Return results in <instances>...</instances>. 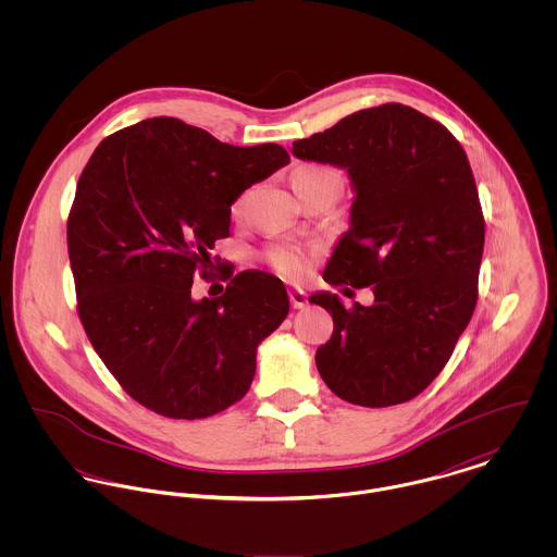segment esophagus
<instances>
[{"label":"esophagus","instance_id":"obj_1","mask_svg":"<svg viewBox=\"0 0 557 557\" xmlns=\"http://www.w3.org/2000/svg\"><path fill=\"white\" fill-rule=\"evenodd\" d=\"M289 300H292V307L294 309H305L307 307V294L302 289H292L289 292Z\"/></svg>","mask_w":557,"mask_h":557}]
</instances>
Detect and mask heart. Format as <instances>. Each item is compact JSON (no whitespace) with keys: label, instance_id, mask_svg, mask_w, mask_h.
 Listing matches in <instances>:
<instances>
[{"label":"heart","instance_id":"obj_1","mask_svg":"<svg viewBox=\"0 0 557 557\" xmlns=\"http://www.w3.org/2000/svg\"><path fill=\"white\" fill-rule=\"evenodd\" d=\"M336 173L325 169V166H300L294 171L292 175V184H298V182H311V180H321V177H334ZM242 210V201H236L234 206V214H238ZM270 261L272 265L285 274V276H292V278H298L302 276L307 270H309V259L302 250L298 248H292V246H274L270 250Z\"/></svg>","mask_w":557,"mask_h":557}]
</instances>
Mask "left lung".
<instances>
[{
  "mask_svg": "<svg viewBox=\"0 0 557 557\" xmlns=\"http://www.w3.org/2000/svg\"><path fill=\"white\" fill-rule=\"evenodd\" d=\"M292 154L347 171L356 193L349 230L323 281L375 296L354 309L330 292L309 298L334 319L315 356L321 380L362 407L418 397L476 307L484 219L461 144L440 122L391 102L294 141Z\"/></svg>",
  "mask_w": 557,
  "mask_h": 557,
  "instance_id": "obj_1",
  "label": "left lung"
}]
</instances>
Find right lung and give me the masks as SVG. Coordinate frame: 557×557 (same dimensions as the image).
Returning a JSON list of instances; mask_svg holds the SVG:
<instances>
[{"mask_svg":"<svg viewBox=\"0 0 557 557\" xmlns=\"http://www.w3.org/2000/svg\"><path fill=\"white\" fill-rule=\"evenodd\" d=\"M289 162L276 144L238 148L175 117L107 137L85 164L69 216L79 318L96 354L144 407L214 416L244 397L257 347L289 313L281 278L246 270L221 298L195 300L232 206Z\"/></svg>","mask_w":557,"mask_h":557,"instance_id":"1","label":"right lung"}]
</instances>
